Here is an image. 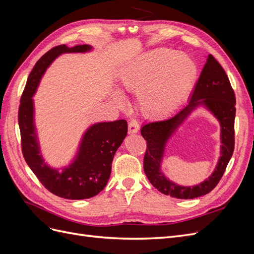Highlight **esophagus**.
Wrapping results in <instances>:
<instances>
[{"mask_svg": "<svg viewBox=\"0 0 254 254\" xmlns=\"http://www.w3.org/2000/svg\"><path fill=\"white\" fill-rule=\"evenodd\" d=\"M139 129H140V125H139V122H137L136 120H131L129 122L128 130L130 133H135L139 131Z\"/></svg>", "mask_w": 254, "mask_h": 254, "instance_id": "1", "label": "esophagus"}]
</instances>
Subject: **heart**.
<instances>
[{
    "label": "heart",
    "instance_id": "b5f03b06",
    "mask_svg": "<svg viewBox=\"0 0 254 254\" xmlns=\"http://www.w3.org/2000/svg\"><path fill=\"white\" fill-rule=\"evenodd\" d=\"M197 76L196 64L174 50L148 52L122 76L127 90L137 93V105L147 117L161 118L186 101Z\"/></svg>",
    "mask_w": 254,
    "mask_h": 254
}]
</instances>
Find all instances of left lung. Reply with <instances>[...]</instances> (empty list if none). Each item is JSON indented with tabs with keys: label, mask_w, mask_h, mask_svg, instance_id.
I'll list each match as a JSON object with an SVG mask.
<instances>
[{
	"label": "left lung",
	"mask_w": 254,
	"mask_h": 254,
	"mask_svg": "<svg viewBox=\"0 0 254 254\" xmlns=\"http://www.w3.org/2000/svg\"><path fill=\"white\" fill-rule=\"evenodd\" d=\"M199 103L205 104L216 116L222 126L223 155L215 172L204 183L193 188L176 186L159 173V162L164 145L189 112ZM235 94L225 70L211 54L196 83L189 105L173 117L153 121L143 125L141 134L146 141L144 172L149 182L162 194L179 199H193L203 196L217 186L234 151Z\"/></svg>",
	"instance_id": "obj_1"
}]
</instances>
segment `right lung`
<instances>
[{"instance_id": "1", "label": "right lung", "mask_w": 254, "mask_h": 254, "mask_svg": "<svg viewBox=\"0 0 254 254\" xmlns=\"http://www.w3.org/2000/svg\"><path fill=\"white\" fill-rule=\"evenodd\" d=\"M88 50L90 47L86 44L73 48L58 45L45 53L28 76L18 112L21 148L27 165L51 193L72 200L91 198L104 190L111 174L114 153L127 134V122L119 120L92 126L83 136L75 162L63 173H58L45 165L39 155L33 125L32 96L47 67L60 54Z\"/></svg>"}]
</instances>
